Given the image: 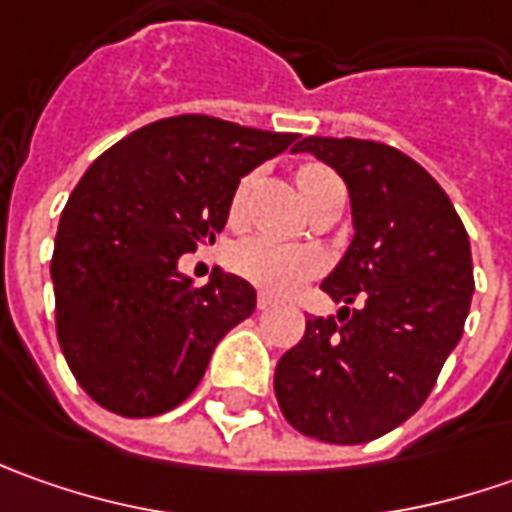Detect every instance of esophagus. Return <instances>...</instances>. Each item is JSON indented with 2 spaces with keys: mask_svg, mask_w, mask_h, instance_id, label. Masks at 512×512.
Segmentation results:
<instances>
[{
  "mask_svg": "<svg viewBox=\"0 0 512 512\" xmlns=\"http://www.w3.org/2000/svg\"><path fill=\"white\" fill-rule=\"evenodd\" d=\"M273 305H276L273 296H267V293H259V296H256V307H259V310H270Z\"/></svg>",
  "mask_w": 512,
  "mask_h": 512,
  "instance_id": "esophagus-1",
  "label": "esophagus"
}]
</instances>
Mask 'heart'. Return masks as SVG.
<instances>
[{"instance_id":"b5f03b06","label":"heart","mask_w":512,"mask_h":512,"mask_svg":"<svg viewBox=\"0 0 512 512\" xmlns=\"http://www.w3.org/2000/svg\"><path fill=\"white\" fill-rule=\"evenodd\" d=\"M250 185H253V173L242 176L239 185L233 187V196L227 205L230 222L242 219ZM296 185L302 190L307 205H316L327 190L342 187V182L330 168L310 162V165L299 168ZM227 265L250 285L262 287L273 296H290L293 290H299L305 282L325 270V253L313 245H290V242H276L270 236H250L245 242L230 247Z\"/></svg>"}]
</instances>
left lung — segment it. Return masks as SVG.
<instances>
[{
    "label": "left lung",
    "instance_id": "8db88e82",
    "mask_svg": "<svg viewBox=\"0 0 512 512\" xmlns=\"http://www.w3.org/2000/svg\"><path fill=\"white\" fill-rule=\"evenodd\" d=\"M350 193L353 242L322 282L339 316L307 319L276 364L273 390L299 433L364 444L407 422L459 344L473 299L470 239L453 202L402 150L307 136Z\"/></svg>",
    "mask_w": 512,
    "mask_h": 512
}]
</instances>
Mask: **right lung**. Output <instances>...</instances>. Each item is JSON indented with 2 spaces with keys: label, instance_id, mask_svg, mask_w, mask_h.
<instances>
[{
  "label": "right lung",
  "instance_id": "1",
  "mask_svg": "<svg viewBox=\"0 0 512 512\" xmlns=\"http://www.w3.org/2000/svg\"><path fill=\"white\" fill-rule=\"evenodd\" d=\"M299 136L185 113L105 150L62 210L50 279L70 373L110 413H168L196 390L230 327L256 310L245 279L202 287L179 256L213 245L233 187Z\"/></svg>",
  "mask_w": 512,
  "mask_h": 512
}]
</instances>
